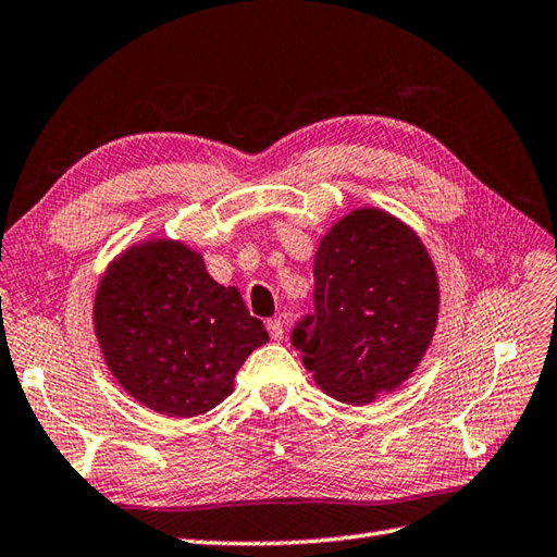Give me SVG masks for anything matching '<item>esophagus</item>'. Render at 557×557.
I'll return each instance as SVG.
<instances>
[{"label":"esophagus","instance_id":"obj_1","mask_svg":"<svg viewBox=\"0 0 557 557\" xmlns=\"http://www.w3.org/2000/svg\"><path fill=\"white\" fill-rule=\"evenodd\" d=\"M267 332H270V336H272L274 341H281V338H283V320H281V318L267 320Z\"/></svg>","mask_w":557,"mask_h":557}]
</instances>
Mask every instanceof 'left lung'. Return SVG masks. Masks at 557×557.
Listing matches in <instances>:
<instances>
[{
	"label": "left lung",
	"instance_id": "8db88e82",
	"mask_svg": "<svg viewBox=\"0 0 557 557\" xmlns=\"http://www.w3.org/2000/svg\"><path fill=\"white\" fill-rule=\"evenodd\" d=\"M313 278L315 313L293 330V345L315 385L348 406L400 387L440 311L435 264L414 230L382 209H355L320 239Z\"/></svg>",
	"mask_w": 557,
	"mask_h": 557
}]
</instances>
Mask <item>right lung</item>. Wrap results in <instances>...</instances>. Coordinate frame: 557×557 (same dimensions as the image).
I'll list each match as a JSON object with an SVG mask.
<instances>
[{"label":"right lung","instance_id":"right-lung-1","mask_svg":"<svg viewBox=\"0 0 557 557\" xmlns=\"http://www.w3.org/2000/svg\"><path fill=\"white\" fill-rule=\"evenodd\" d=\"M94 332L126 394L168 417L216 408L246 357L270 341L237 287L209 276L194 248L163 237L110 262L96 287Z\"/></svg>","mask_w":557,"mask_h":557}]
</instances>
